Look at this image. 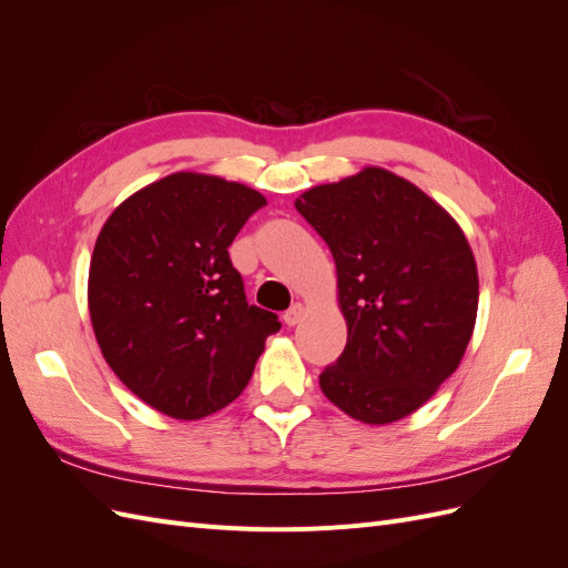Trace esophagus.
Here are the masks:
<instances>
[{
  "mask_svg": "<svg viewBox=\"0 0 568 568\" xmlns=\"http://www.w3.org/2000/svg\"><path fill=\"white\" fill-rule=\"evenodd\" d=\"M303 317H305V305H303V303H294V305H291L288 311L284 313V322H286L288 326H296Z\"/></svg>",
  "mask_w": 568,
  "mask_h": 568,
  "instance_id": "obj_1",
  "label": "esophagus"
}]
</instances>
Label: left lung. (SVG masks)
<instances>
[{
  "instance_id": "8db88e82",
  "label": "left lung",
  "mask_w": 568,
  "mask_h": 568,
  "mask_svg": "<svg viewBox=\"0 0 568 568\" xmlns=\"http://www.w3.org/2000/svg\"><path fill=\"white\" fill-rule=\"evenodd\" d=\"M296 211L329 246L348 341L320 388L365 424L419 409L459 367L478 311L467 236L419 186L365 168L307 189Z\"/></svg>"
}]
</instances>
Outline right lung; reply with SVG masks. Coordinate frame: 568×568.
<instances>
[{
    "label": "right lung",
    "instance_id": "right-lung-1",
    "mask_svg": "<svg viewBox=\"0 0 568 568\" xmlns=\"http://www.w3.org/2000/svg\"><path fill=\"white\" fill-rule=\"evenodd\" d=\"M267 201L215 175L175 173L123 201L90 263V317L109 367L173 419H201L242 395L274 313L248 305L230 261Z\"/></svg>",
    "mask_w": 568,
    "mask_h": 568
}]
</instances>
